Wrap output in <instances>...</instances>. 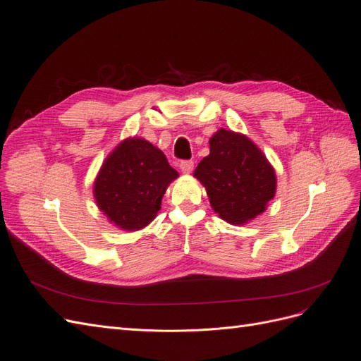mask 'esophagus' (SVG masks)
Returning a JSON list of instances; mask_svg holds the SVG:
<instances>
[{
  "mask_svg": "<svg viewBox=\"0 0 361 361\" xmlns=\"http://www.w3.org/2000/svg\"><path fill=\"white\" fill-rule=\"evenodd\" d=\"M179 167H180V171H182V173L190 174V173L194 170V162H192V161H182V162L179 164Z\"/></svg>",
  "mask_w": 361,
  "mask_h": 361,
  "instance_id": "1",
  "label": "esophagus"
}]
</instances>
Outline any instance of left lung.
I'll return each instance as SVG.
<instances>
[{
	"label": "left lung",
	"instance_id": "left-lung-1",
	"mask_svg": "<svg viewBox=\"0 0 361 361\" xmlns=\"http://www.w3.org/2000/svg\"><path fill=\"white\" fill-rule=\"evenodd\" d=\"M194 178L206 190L212 209L221 220L243 226L267 211L277 190L276 170L253 141L224 128L209 138Z\"/></svg>",
	"mask_w": 361,
	"mask_h": 361
}]
</instances>
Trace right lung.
Wrapping results in <instances>:
<instances>
[{
	"mask_svg": "<svg viewBox=\"0 0 361 361\" xmlns=\"http://www.w3.org/2000/svg\"><path fill=\"white\" fill-rule=\"evenodd\" d=\"M179 178L166 155L141 137H129L105 158L93 197L113 226L137 232L155 220L169 185Z\"/></svg>",
	"mask_w": 361,
	"mask_h": 361,
	"instance_id": "obj_1",
	"label": "right lung"
}]
</instances>
